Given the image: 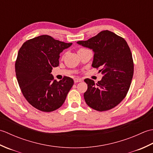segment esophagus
Instances as JSON below:
<instances>
[{
	"label": "esophagus",
	"instance_id": "1",
	"mask_svg": "<svg viewBox=\"0 0 153 153\" xmlns=\"http://www.w3.org/2000/svg\"><path fill=\"white\" fill-rule=\"evenodd\" d=\"M82 79H79V78H75L74 79V82L75 83H77V82H82Z\"/></svg>",
	"mask_w": 153,
	"mask_h": 153
}]
</instances>
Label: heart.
<instances>
[{
    "label": "heart",
    "instance_id": "1",
    "mask_svg": "<svg viewBox=\"0 0 153 153\" xmlns=\"http://www.w3.org/2000/svg\"><path fill=\"white\" fill-rule=\"evenodd\" d=\"M81 49H83V48H81Z\"/></svg>",
    "mask_w": 153,
    "mask_h": 153
}]
</instances>
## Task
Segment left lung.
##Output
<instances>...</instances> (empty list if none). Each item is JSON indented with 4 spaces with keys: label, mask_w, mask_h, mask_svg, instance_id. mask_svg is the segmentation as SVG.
<instances>
[{
    "label": "left lung",
    "mask_w": 153,
    "mask_h": 153,
    "mask_svg": "<svg viewBox=\"0 0 153 153\" xmlns=\"http://www.w3.org/2000/svg\"><path fill=\"white\" fill-rule=\"evenodd\" d=\"M77 43L93 49L92 66L100 68L99 72L103 75L97 83L92 79H84L87 84L83 95L87 105L100 112L114 108L126 97L134 75V61L128 43L108 30Z\"/></svg>",
    "instance_id": "left-lung-1"
}]
</instances>
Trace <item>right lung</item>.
Wrapping results in <instances>:
<instances>
[{"instance_id": "1", "label": "right lung", "mask_w": 153, "mask_h": 153, "mask_svg": "<svg viewBox=\"0 0 153 153\" xmlns=\"http://www.w3.org/2000/svg\"><path fill=\"white\" fill-rule=\"evenodd\" d=\"M71 45L43 35L25 41L19 48L16 77L23 95L35 108L49 112L64 104L74 80L64 76L57 82L51 73L59 65L60 53Z\"/></svg>"}]
</instances>
